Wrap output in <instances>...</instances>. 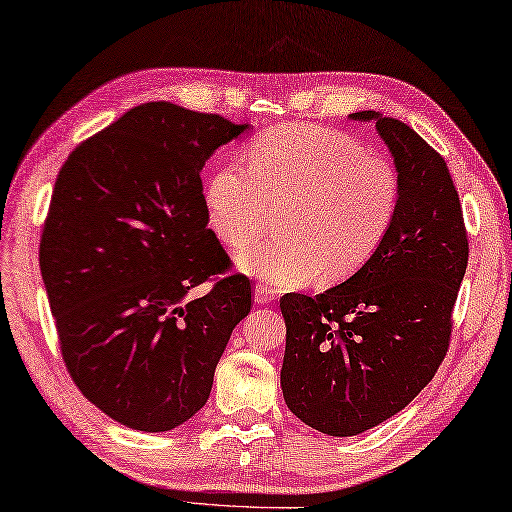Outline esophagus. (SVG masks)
<instances>
[{
	"label": "esophagus",
	"instance_id": "obj_1",
	"mask_svg": "<svg viewBox=\"0 0 512 512\" xmlns=\"http://www.w3.org/2000/svg\"><path fill=\"white\" fill-rule=\"evenodd\" d=\"M274 295L276 292L272 290V288H267V286H256V290H254V301L256 304H270V301L274 299Z\"/></svg>",
	"mask_w": 512,
	"mask_h": 512
}]
</instances>
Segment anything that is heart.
I'll use <instances>...</instances> for the list:
<instances>
[{
  "mask_svg": "<svg viewBox=\"0 0 512 512\" xmlns=\"http://www.w3.org/2000/svg\"><path fill=\"white\" fill-rule=\"evenodd\" d=\"M247 163L249 170L233 163L213 172L204 206L229 247L265 233L279 208V236L238 254V265L256 279L281 288L304 286L317 274L342 281L370 261L395 224V165L347 133L281 124L251 142Z\"/></svg>",
  "mask_w": 512,
  "mask_h": 512,
  "instance_id": "b5f03b06",
  "label": "heart"
}]
</instances>
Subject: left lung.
Segmentation results:
<instances>
[{"instance_id": "obj_1", "label": "left lung", "mask_w": 512, "mask_h": 512, "mask_svg": "<svg viewBox=\"0 0 512 512\" xmlns=\"http://www.w3.org/2000/svg\"><path fill=\"white\" fill-rule=\"evenodd\" d=\"M374 122L399 174L395 224L379 251L322 295L281 297L286 356L281 390L311 429L347 438L390 420L413 401L447 356L467 233L449 167L408 124Z\"/></svg>"}]
</instances>
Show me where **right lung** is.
I'll return each mask as SVG.
<instances>
[{
  "label": "right lung",
  "mask_w": 512,
  "mask_h": 512,
  "mask_svg": "<svg viewBox=\"0 0 512 512\" xmlns=\"http://www.w3.org/2000/svg\"><path fill=\"white\" fill-rule=\"evenodd\" d=\"M249 124L170 102L131 108L67 156L40 240V274L72 381L129 429L161 433L206 404L217 360L251 311L208 229L201 170Z\"/></svg>",
  "instance_id": "right-lung-1"
}]
</instances>
